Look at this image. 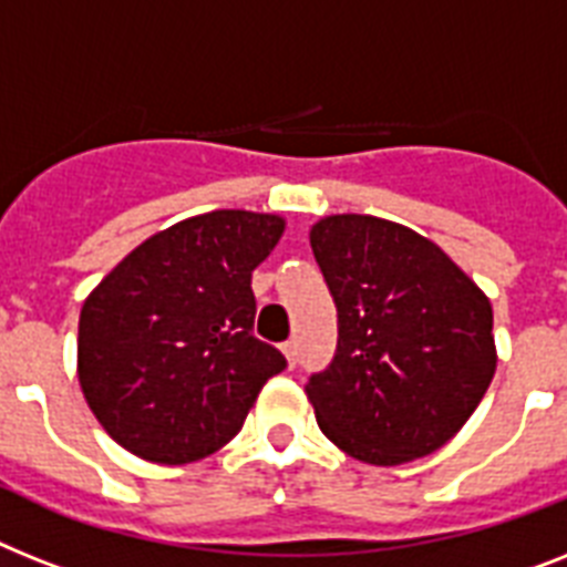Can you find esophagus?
Segmentation results:
<instances>
[{"mask_svg":"<svg viewBox=\"0 0 567 567\" xmlns=\"http://www.w3.org/2000/svg\"><path fill=\"white\" fill-rule=\"evenodd\" d=\"M280 350H284V357H287L289 368H292V364L298 362V344H295V341H284V344H280Z\"/></svg>","mask_w":567,"mask_h":567,"instance_id":"34e87169","label":"esophagus"}]
</instances>
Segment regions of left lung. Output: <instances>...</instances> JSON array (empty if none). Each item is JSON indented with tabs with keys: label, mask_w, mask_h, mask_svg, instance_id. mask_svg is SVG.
Segmentation results:
<instances>
[{
	"label": "left lung",
	"mask_w": 567,
	"mask_h": 567,
	"mask_svg": "<svg viewBox=\"0 0 567 567\" xmlns=\"http://www.w3.org/2000/svg\"><path fill=\"white\" fill-rule=\"evenodd\" d=\"M310 246L339 310L333 362L303 388L318 429L373 466L432 455L493 382V303L437 243L391 219L330 214Z\"/></svg>",
	"instance_id": "8db88e82"
}]
</instances>
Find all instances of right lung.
I'll use <instances>...</instances> for the list:
<instances>
[{
	"label": "right lung",
	"instance_id": "right-lung-1",
	"mask_svg": "<svg viewBox=\"0 0 567 567\" xmlns=\"http://www.w3.org/2000/svg\"><path fill=\"white\" fill-rule=\"evenodd\" d=\"M284 228L278 214L208 210L147 237L89 292L78 379L118 446L182 466L240 432L266 379L287 368L251 336V272Z\"/></svg>",
	"mask_w": 567,
	"mask_h": 567
}]
</instances>
